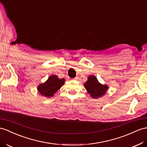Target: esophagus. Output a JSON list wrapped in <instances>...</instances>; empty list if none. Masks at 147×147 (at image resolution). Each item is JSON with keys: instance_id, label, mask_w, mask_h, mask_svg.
Listing matches in <instances>:
<instances>
[{"instance_id": "34e87169", "label": "esophagus", "mask_w": 147, "mask_h": 147, "mask_svg": "<svg viewBox=\"0 0 147 147\" xmlns=\"http://www.w3.org/2000/svg\"><path fill=\"white\" fill-rule=\"evenodd\" d=\"M78 78L76 77V78H75L74 79H73V80H78Z\"/></svg>"}]
</instances>
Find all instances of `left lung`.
<instances>
[{"mask_svg": "<svg viewBox=\"0 0 147 147\" xmlns=\"http://www.w3.org/2000/svg\"><path fill=\"white\" fill-rule=\"evenodd\" d=\"M84 88L91 97L94 99L99 98L106 94L109 88L107 84H102L94 75L88 77V81L84 83Z\"/></svg>", "mask_w": 147, "mask_h": 147, "instance_id": "obj_1", "label": "left lung"}]
</instances>
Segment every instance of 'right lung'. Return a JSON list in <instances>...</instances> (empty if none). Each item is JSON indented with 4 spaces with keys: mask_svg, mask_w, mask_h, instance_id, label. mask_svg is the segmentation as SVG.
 <instances>
[{
    "mask_svg": "<svg viewBox=\"0 0 147 147\" xmlns=\"http://www.w3.org/2000/svg\"><path fill=\"white\" fill-rule=\"evenodd\" d=\"M65 80L64 78L59 79L56 75H51L46 81L38 86V92L41 96L48 98L53 97L65 84Z\"/></svg>",
    "mask_w": 147,
    "mask_h": 147,
    "instance_id": "obj_1",
    "label": "right lung"
}]
</instances>
